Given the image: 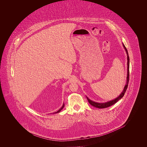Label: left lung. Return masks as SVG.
Wrapping results in <instances>:
<instances>
[{"label":"left lung","mask_w":147,"mask_h":147,"mask_svg":"<svg viewBox=\"0 0 147 147\" xmlns=\"http://www.w3.org/2000/svg\"><path fill=\"white\" fill-rule=\"evenodd\" d=\"M123 47H125V49L126 50V53L127 54V83H126V85L125 86V88L123 90V92L121 93V94L119 96V97H118L117 98H116L115 100H111L110 101L105 102V103H98V102H93L92 101H91L90 100H89L88 97L87 100L89 102V103L91 105H92L94 107H96L97 108H99V109H103V108H106V107H108L111 105H114V104H115L117 101H118L119 100H121L123 96L125 95V93H126V90L127 89L128 87V82H129V56H128V51L127 50L125 47V46L123 45Z\"/></svg>","instance_id":"obj_1"}]
</instances>
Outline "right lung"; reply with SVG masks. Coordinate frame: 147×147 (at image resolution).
I'll return each instance as SVG.
<instances>
[{
    "label": "right lung",
    "instance_id": "right-lung-1",
    "mask_svg": "<svg viewBox=\"0 0 147 147\" xmlns=\"http://www.w3.org/2000/svg\"><path fill=\"white\" fill-rule=\"evenodd\" d=\"M64 105L63 104V106H62V107H61V109H59V110L58 111H57V112H56V113H59V112H60V111H61V110L63 109V107H64Z\"/></svg>",
    "mask_w": 147,
    "mask_h": 147
}]
</instances>
